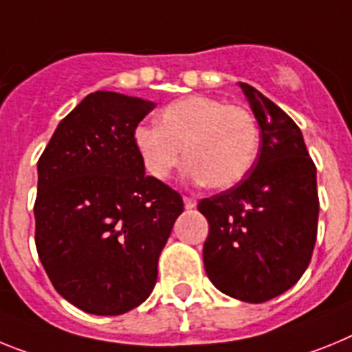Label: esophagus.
Wrapping results in <instances>:
<instances>
[{"label":"esophagus","mask_w":352,"mask_h":352,"mask_svg":"<svg viewBox=\"0 0 352 352\" xmlns=\"http://www.w3.org/2000/svg\"><path fill=\"white\" fill-rule=\"evenodd\" d=\"M184 207H186V209H188V210L195 209V207H197V200H195V198L184 197Z\"/></svg>","instance_id":"34e87169"}]
</instances>
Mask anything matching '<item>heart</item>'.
Returning a JSON list of instances; mask_svg holds the SVG:
<instances>
[{"label": "heart", "instance_id": "b5f03b06", "mask_svg": "<svg viewBox=\"0 0 352 352\" xmlns=\"http://www.w3.org/2000/svg\"><path fill=\"white\" fill-rule=\"evenodd\" d=\"M133 140L154 179L166 180L186 152L189 179L227 189L250 173L261 136L250 109L216 97L188 96L168 104L159 124H140Z\"/></svg>", "mask_w": 352, "mask_h": 352}]
</instances>
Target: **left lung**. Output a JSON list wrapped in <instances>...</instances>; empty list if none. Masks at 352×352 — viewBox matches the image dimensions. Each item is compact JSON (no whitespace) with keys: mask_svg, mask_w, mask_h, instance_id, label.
I'll use <instances>...</instances> for the list:
<instances>
[{"mask_svg":"<svg viewBox=\"0 0 352 352\" xmlns=\"http://www.w3.org/2000/svg\"><path fill=\"white\" fill-rule=\"evenodd\" d=\"M262 145L239 184L198 204L209 221L204 267L223 294L264 303L303 276L317 239V170L296 122L239 83Z\"/></svg>","mask_w":352,"mask_h":352,"instance_id":"left-lung-1","label":"left lung"}]
</instances>
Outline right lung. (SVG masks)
<instances>
[{
    "label": "right lung",
    "mask_w": 352,
    "mask_h": 352,
    "mask_svg": "<svg viewBox=\"0 0 352 352\" xmlns=\"http://www.w3.org/2000/svg\"><path fill=\"white\" fill-rule=\"evenodd\" d=\"M152 100L99 90L58 124L38 159L35 244L56 292L94 316L140 307L184 204L148 177L133 133Z\"/></svg>",
    "instance_id": "1"
}]
</instances>
